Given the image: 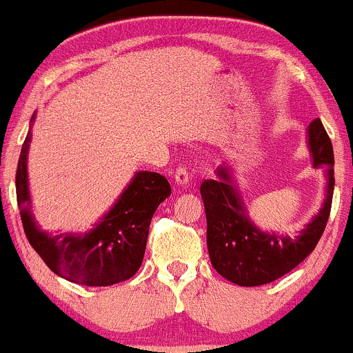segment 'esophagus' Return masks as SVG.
Returning <instances> with one entry per match:
<instances>
[{
  "instance_id": "esophagus-1",
  "label": "esophagus",
  "mask_w": 353,
  "mask_h": 353,
  "mask_svg": "<svg viewBox=\"0 0 353 353\" xmlns=\"http://www.w3.org/2000/svg\"><path fill=\"white\" fill-rule=\"evenodd\" d=\"M190 173L187 172V170L185 168H176V172H175V181L178 185H181V187H188V185H190Z\"/></svg>"
}]
</instances>
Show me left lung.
I'll return each mask as SVG.
<instances>
[{
	"label": "left lung",
	"mask_w": 353,
	"mask_h": 353,
	"mask_svg": "<svg viewBox=\"0 0 353 353\" xmlns=\"http://www.w3.org/2000/svg\"><path fill=\"white\" fill-rule=\"evenodd\" d=\"M313 166L325 170V200L314 217L298 232H264L251 221L241 190L234 180V170L227 163L217 168L215 180L200 185L207 215V248L212 266L219 274L239 286H261L288 274L316 248L332 208L333 148L320 119L306 130Z\"/></svg>",
	"instance_id": "1"
}]
</instances>
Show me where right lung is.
Listing matches in <instances>:
<instances>
[{"label":"right lung","mask_w":353,"mask_h":353,"mask_svg":"<svg viewBox=\"0 0 353 353\" xmlns=\"http://www.w3.org/2000/svg\"><path fill=\"white\" fill-rule=\"evenodd\" d=\"M35 114L32 116V124ZM32 124L17 168V200L28 242L60 278L85 286H111L132 278L143 263L150 222L172 188L160 173L136 172L108 214L85 234H48L32 214L28 150Z\"/></svg>","instance_id":"right-lung-1"}]
</instances>
